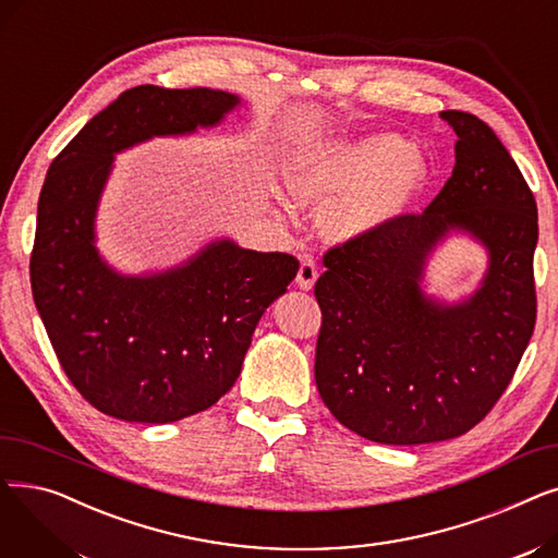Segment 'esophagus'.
<instances>
[{
    "label": "esophagus",
    "mask_w": 558,
    "mask_h": 558,
    "mask_svg": "<svg viewBox=\"0 0 558 558\" xmlns=\"http://www.w3.org/2000/svg\"><path fill=\"white\" fill-rule=\"evenodd\" d=\"M316 278H318V267H316V259H314V255L303 253V257H301V269H299V278H296L299 287H301V289H312V287H314V282H316Z\"/></svg>",
    "instance_id": "obj_1"
}]
</instances>
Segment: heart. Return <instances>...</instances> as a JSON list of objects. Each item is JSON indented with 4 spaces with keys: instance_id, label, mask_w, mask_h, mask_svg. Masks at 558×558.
Here are the masks:
<instances>
[{
    "instance_id": "b5f03b06",
    "label": "heart",
    "mask_w": 558,
    "mask_h": 558,
    "mask_svg": "<svg viewBox=\"0 0 558 558\" xmlns=\"http://www.w3.org/2000/svg\"><path fill=\"white\" fill-rule=\"evenodd\" d=\"M427 162L404 140L377 133L324 144L291 165L287 185L310 208L342 203L330 219L339 234H357L402 213L423 187Z\"/></svg>"
}]
</instances>
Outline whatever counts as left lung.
Segmentation results:
<instances>
[{"label":"left lung","mask_w":558,"mask_h":558,"mask_svg":"<svg viewBox=\"0 0 558 558\" xmlns=\"http://www.w3.org/2000/svg\"><path fill=\"white\" fill-rule=\"evenodd\" d=\"M454 169L421 215H400L324 255L314 379L332 416L375 444L418 446L473 429L500 400L536 326V198L480 117L444 110ZM448 229L489 251L459 306L427 300L420 278Z\"/></svg>","instance_id":"obj_1"}]
</instances>
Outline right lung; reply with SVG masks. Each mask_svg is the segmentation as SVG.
Wrapping results in <instances>:
<instances>
[{
    "instance_id": "obj_1",
    "label": "right lung",
    "mask_w": 558,
    "mask_h": 558,
    "mask_svg": "<svg viewBox=\"0 0 558 558\" xmlns=\"http://www.w3.org/2000/svg\"><path fill=\"white\" fill-rule=\"evenodd\" d=\"M240 97L137 85L58 154L38 201L32 289L74 389L101 414L173 423L213 407L242 373L257 320L299 274L289 253L213 242L183 267L120 276L95 248V215L114 154L156 135L215 126Z\"/></svg>"
}]
</instances>
